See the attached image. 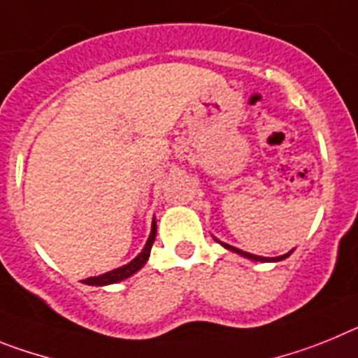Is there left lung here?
<instances>
[{"mask_svg": "<svg viewBox=\"0 0 358 358\" xmlns=\"http://www.w3.org/2000/svg\"><path fill=\"white\" fill-rule=\"evenodd\" d=\"M222 245H223V247H225V248H229V250H232V252L239 254V256L248 257V259H252V261H263V263H265V261H281V259H287V257L292 254V252H288V254H285V256H279V257H261V256H254V254L243 252V250H239V248L231 247V245H227V243H222Z\"/></svg>", "mask_w": 358, "mask_h": 358, "instance_id": "1", "label": "left lung"}]
</instances>
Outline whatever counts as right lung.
Returning <instances> with one entry per match:
<instances>
[{"label": "right lung", "mask_w": 358, "mask_h": 358, "mask_svg": "<svg viewBox=\"0 0 358 358\" xmlns=\"http://www.w3.org/2000/svg\"><path fill=\"white\" fill-rule=\"evenodd\" d=\"M155 236H157V222H153V227H151V234H149L148 243H145L144 250H142L131 263H127V265L120 266V268H115L111 272H106L102 275H97V278H88L85 279L86 285H92V287H104V285H111V282H119L122 279H127L129 275L136 272V270H141L142 266L145 265V261H148L149 252H151V247L155 243Z\"/></svg>", "instance_id": "right-lung-1"}]
</instances>
